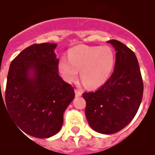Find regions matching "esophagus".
<instances>
[{
    "label": "esophagus",
    "instance_id": "esophagus-1",
    "mask_svg": "<svg viewBox=\"0 0 155 155\" xmlns=\"http://www.w3.org/2000/svg\"><path fill=\"white\" fill-rule=\"evenodd\" d=\"M74 93H75V96L76 97H79V96H81L82 95V93L80 91H78V90H74Z\"/></svg>",
    "mask_w": 155,
    "mask_h": 155
}]
</instances>
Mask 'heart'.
Segmentation results:
<instances>
[{"label": "heart", "instance_id": "obj_1", "mask_svg": "<svg viewBox=\"0 0 155 155\" xmlns=\"http://www.w3.org/2000/svg\"><path fill=\"white\" fill-rule=\"evenodd\" d=\"M68 57L59 60V71L68 83L80 77L87 87L97 89L107 83L115 65V54L107 46H87L80 44L71 48Z\"/></svg>", "mask_w": 155, "mask_h": 155}]
</instances>
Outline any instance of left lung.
I'll list each match as a JSON object with an SVG mask.
<instances>
[{
    "label": "left lung",
    "instance_id": "obj_1",
    "mask_svg": "<svg viewBox=\"0 0 155 155\" xmlns=\"http://www.w3.org/2000/svg\"><path fill=\"white\" fill-rule=\"evenodd\" d=\"M108 43L116 50L113 73L98 91L83 93L89 125L102 134H115L130 123L139 108L143 92L135 54L117 40Z\"/></svg>",
    "mask_w": 155,
    "mask_h": 155
}]
</instances>
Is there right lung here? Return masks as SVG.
<instances>
[{
    "instance_id": "1",
    "label": "right lung",
    "mask_w": 155,
    "mask_h": 155,
    "mask_svg": "<svg viewBox=\"0 0 155 155\" xmlns=\"http://www.w3.org/2000/svg\"><path fill=\"white\" fill-rule=\"evenodd\" d=\"M56 44H33L10 64L6 101L10 117L22 132L50 138L63 125V116L74 98L73 87L59 74Z\"/></svg>"
}]
</instances>
